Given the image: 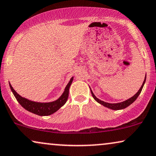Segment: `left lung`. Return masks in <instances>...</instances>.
I'll use <instances>...</instances> for the list:
<instances>
[{
  "label": "left lung",
  "mask_w": 156,
  "mask_h": 156,
  "mask_svg": "<svg viewBox=\"0 0 156 156\" xmlns=\"http://www.w3.org/2000/svg\"><path fill=\"white\" fill-rule=\"evenodd\" d=\"M145 80H146V75H145V76L144 82H143L142 86H141V87L140 88V90L137 91V92L135 94L134 96L132 97V98H130V99H128V100L124 101V102H119V103H108V102H104V101L99 100L98 98H96V96L94 95V93L92 92V91L91 89H90V90H91V93H92V95L93 97V98H94V100H95L98 103L102 105L103 106L106 107V108H108L109 109H111V110H122V109L126 108L127 107H128L129 105H130L133 102H135V100L137 98V97L139 96V94H140L141 91H142V90H143V86H144V84L145 82Z\"/></svg>",
  "instance_id": "8db88e82"
}]
</instances>
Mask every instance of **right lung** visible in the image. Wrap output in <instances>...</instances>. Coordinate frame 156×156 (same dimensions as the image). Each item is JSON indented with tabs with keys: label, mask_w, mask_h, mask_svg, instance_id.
<instances>
[{
	"label": "right lung",
	"mask_w": 156,
	"mask_h": 156,
	"mask_svg": "<svg viewBox=\"0 0 156 156\" xmlns=\"http://www.w3.org/2000/svg\"><path fill=\"white\" fill-rule=\"evenodd\" d=\"M73 78L74 77L71 78L67 85L66 86L65 89H64L63 94L61 95L60 98L57 99L56 100L51 102H37L28 100V99L23 98V97L19 95L14 90V89L11 86V84H9V85L13 95L15 96V98L18 102H19V104L24 109H26V110H28L30 112L40 115V116H47V115H50L54 112H56L67 101L69 97V87L71 84H72V81H73Z\"/></svg>",
	"instance_id": "add662e5"
}]
</instances>
